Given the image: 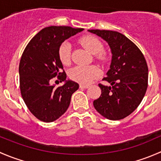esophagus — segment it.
Instances as JSON below:
<instances>
[{"instance_id": "esophagus-1", "label": "esophagus", "mask_w": 161, "mask_h": 161, "mask_svg": "<svg viewBox=\"0 0 161 161\" xmlns=\"http://www.w3.org/2000/svg\"><path fill=\"white\" fill-rule=\"evenodd\" d=\"M89 86H90L89 85H84V84H80V85H79V87L82 89H87L89 88Z\"/></svg>"}]
</instances>
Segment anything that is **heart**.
<instances>
[{
    "instance_id": "1",
    "label": "heart",
    "mask_w": 161,
    "mask_h": 161,
    "mask_svg": "<svg viewBox=\"0 0 161 161\" xmlns=\"http://www.w3.org/2000/svg\"><path fill=\"white\" fill-rule=\"evenodd\" d=\"M79 43L92 54H95V58L101 63H105L108 60V54L103 51V43L98 38L92 36H85L79 40ZM71 47L69 42L61 43L58 49V57L64 65H69L71 63ZM100 71L94 65L75 66L69 72V78L73 81L82 84H89L93 79H97Z\"/></svg>"
}]
</instances>
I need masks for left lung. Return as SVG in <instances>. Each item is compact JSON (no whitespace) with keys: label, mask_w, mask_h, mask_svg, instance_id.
<instances>
[{"label":"left lung","mask_w":161,"mask_h":161,"mask_svg":"<svg viewBox=\"0 0 161 161\" xmlns=\"http://www.w3.org/2000/svg\"><path fill=\"white\" fill-rule=\"evenodd\" d=\"M106 40L111 49L112 60L107 77L100 83L101 95L93 106L102 116L120 120L131 114L140 104L148 86V66L144 55L125 36L116 31L90 30Z\"/></svg>","instance_id":"8db88e82"}]
</instances>
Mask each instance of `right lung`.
<instances>
[{"mask_svg":"<svg viewBox=\"0 0 161 161\" xmlns=\"http://www.w3.org/2000/svg\"><path fill=\"white\" fill-rule=\"evenodd\" d=\"M83 29L49 26L40 30L27 44L19 63V86L22 99L31 113L44 122L59 118L69 108L79 84L66 81L51 85L53 78L65 81L66 73L58 57L59 47Z\"/></svg>","mask_w":161,"mask_h":161,"instance_id":"obj_1","label":"right lung"}]
</instances>
